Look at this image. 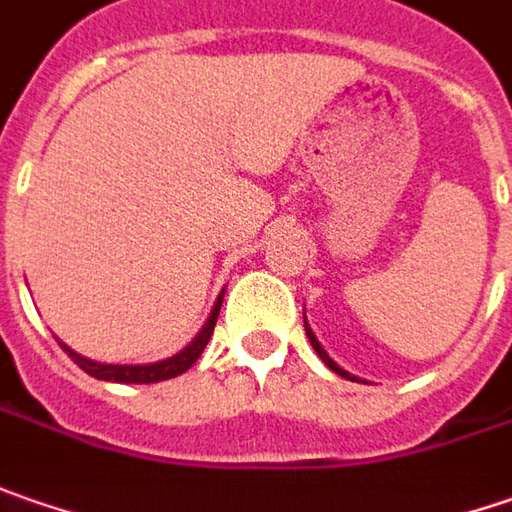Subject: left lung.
<instances>
[{
  "mask_svg": "<svg viewBox=\"0 0 512 512\" xmlns=\"http://www.w3.org/2000/svg\"><path fill=\"white\" fill-rule=\"evenodd\" d=\"M306 337H309L311 348L317 351V357H320V360L326 362V365H328V368H331V371H334V374H340V377H345V379H357V377H354V374H348L345 368H340L337 362H334V360H331V357H328V351H326V348H323V345H320V340L314 337V331H311L309 323H306ZM357 382H360V379H357Z\"/></svg>",
  "mask_w": 512,
  "mask_h": 512,
  "instance_id": "8db88e82",
  "label": "left lung"
}]
</instances>
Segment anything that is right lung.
I'll list each match as a JSON object with an SVG mask.
<instances>
[{"label": "right lung", "instance_id": "right-lung-1", "mask_svg": "<svg viewBox=\"0 0 512 512\" xmlns=\"http://www.w3.org/2000/svg\"><path fill=\"white\" fill-rule=\"evenodd\" d=\"M223 303V291L218 294V300H215V306L209 311V317H206V323L203 328L195 334V340L181 348L178 354H172L167 360H158V362H147V365H107V362H96V360H87V357H81L79 351H73L70 345L59 343L70 354V360L79 365L84 374H90V377L104 379V382H124V385H141V382H164V379L178 377V374H184L192 368V362L198 360L203 354V348L209 343V337H212V331H215V323H218V311H221Z\"/></svg>", "mask_w": 512, "mask_h": 512}]
</instances>
